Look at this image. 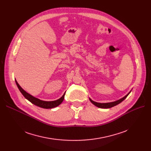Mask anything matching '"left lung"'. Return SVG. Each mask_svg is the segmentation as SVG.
Here are the masks:
<instances>
[{
  "label": "left lung",
  "mask_w": 151,
  "mask_h": 151,
  "mask_svg": "<svg viewBox=\"0 0 151 151\" xmlns=\"http://www.w3.org/2000/svg\"><path fill=\"white\" fill-rule=\"evenodd\" d=\"M130 93V92L127 95V96H125L124 97H123L122 99L119 100L117 101H114V102H111V103H106V104H101V103H97V102H96V101H92L91 99H90V101L92 103V104L96 105V106L99 107V108H110L111 107H113L118 104H119L120 103H121L122 101H124L126 98L127 97L129 96V94Z\"/></svg>",
  "instance_id": "8db88e82"
}]
</instances>
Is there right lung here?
Returning a JSON list of instances; mask_svg holds the SVG:
<instances>
[{
  "mask_svg": "<svg viewBox=\"0 0 151 151\" xmlns=\"http://www.w3.org/2000/svg\"><path fill=\"white\" fill-rule=\"evenodd\" d=\"M15 81H16V84H17L19 90L20 91L21 93L23 95L24 97L26 99H27L29 101H30L32 104H33L34 105L38 106L39 107L46 108V109H49V108H52L54 107H56V106H59L63 101V99H64V96H65V93L63 95V96L61 98H60L59 99H58L57 100L51 101H46L41 100L37 98L33 97L32 96H31L30 94L26 92L24 90L21 88V87L19 85V84L18 83L17 80H15Z\"/></svg>",
  "mask_w": 151,
  "mask_h": 151,
  "instance_id": "1",
  "label": "right lung"
}]
</instances>
